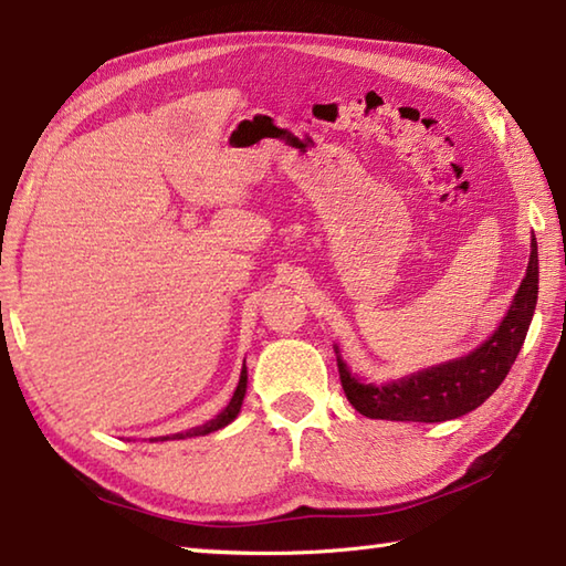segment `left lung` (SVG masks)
I'll return each mask as SVG.
<instances>
[{"label": "left lung", "instance_id": "1", "mask_svg": "<svg viewBox=\"0 0 566 566\" xmlns=\"http://www.w3.org/2000/svg\"><path fill=\"white\" fill-rule=\"evenodd\" d=\"M537 238L532 234L527 274L507 314L502 316L495 334L485 344H480L468 356L455 358V361L423 368V371L403 376L384 386H364L348 371L342 354H338V346L334 344L338 376H342L348 403L366 418L413 420V423H443V420L460 418L485 403L500 388V384L505 381L522 344H525L534 306H537Z\"/></svg>", "mask_w": 566, "mask_h": 566}]
</instances>
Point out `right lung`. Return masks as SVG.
<instances>
[{
    "instance_id": "right-lung-1",
    "label": "right lung",
    "mask_w": 566,
    "mask_h": 566,
    "mask_svg": "<svg viewBox=\"0 0 566 566\" xmlns=\"http://www.w3.org/2000/svg\"><path fill=\"white\" fill-rule=\"evenodd\" d=\"M244 394H248V366H242L240 384H238V388H234V394H232V398H230V403H228V408L222 410V413H218V416H214L212 420H208V423L195 426V428H190V430H182V433L150 438V443H153V440H182V438H192V436H208V433H212V430H220V428H224L228 423H232L234 418H238L240 408H242V400H244Z\"/></svg>"
}]
</instances>
